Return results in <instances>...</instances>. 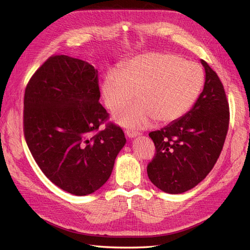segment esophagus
<instances>
[{
    "instance_id": "obj_1",
    "label": "esophagus",
    "mask_w": 250,
    "mask_h": 250,
    "mask_svg": "<svg viewBox=\"0 0 250 250\" xmlns=\"http://www.w3.org/2000/svg\"><path fill=\"white\" fill-rule=\"evenodd\" d=\"M141 133L140 132H138V131H134V130H126V135L128 138H130V139H133V138H135V137H139Z\"/></svg>"
}]
</instances>
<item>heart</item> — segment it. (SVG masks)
<instances>
[{"mask_svg":"<svg viewBox=\"0 0 250 250\" xmlns=\"http://www.w3.org/2000/svg\"><path fill=\"white\" fill-rule=\"evenodd\" d=\"M204 84V71L195 62L172 53H148L125 62L121 72L110 70L102 83L106 107L118 112L121 125L144 128L155 120L169 124L185 116L197 101Z\"/></svg>","mask_w":250,"mask_h":250,"instance_id":"obj_1","label":"heart"}]
</instances>
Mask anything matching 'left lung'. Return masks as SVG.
<instances>
[{
  "instance_id": "obj_1",
  "label": "left lung",
  "mask_w": 250,
  "mask_h": 250,
  "mask_svg": "<svg viewBox=\"0 0 250 250\" xmlns=\"http://www.w3.org/2000/svg\"><path fill=\"white\" fill-rule=\"evenodd\" d=\"M206 82L193 107L161 130L152 131L156 154L147 167L155 187L169 194L191 190L215 166L229 130V108L215 71L200 60Z\"/></svg>"
}]
</instances>
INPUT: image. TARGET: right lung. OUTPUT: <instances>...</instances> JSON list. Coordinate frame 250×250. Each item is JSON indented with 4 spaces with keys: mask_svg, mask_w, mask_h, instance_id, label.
<instances>
[{
    "mask_svg": "<svg viewBox=\"0 0 250 250\" xmlns=\"http://www.w3.org/2000/svg\"><path fill=\"white\" fill-rule=\"evenodd\" d=\"M98 71L78 58L50 57L30 79L24 98V133L36 164L53 184L76 196L107 179L126 144L99 102Z\"/></svg>",
    "mask_w": 250,
    "mask_h": 250,
    "instance_id": "1",
    "label": "right lung"
}]
</instances>
